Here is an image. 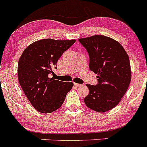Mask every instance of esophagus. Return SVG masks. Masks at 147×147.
I'll use <instances>...</instances> for the list:
<instances>
[{
	"label": "esophagus",
	"mask_w": 147,
	"mask_h": 147,
	"mask_svg": "<svg viewBox=\"0 0 147 147\" xmlns=\"http://www.w3.org/2000/svg\"><path fill=\"white\" fill-rule=\"evenodd\" d=\"M74 85H75V86H77V87H78V86H81V84H77V83H74Z\"/></svg>",
	"instance_id": "esophagus-1"
}]
</instances>
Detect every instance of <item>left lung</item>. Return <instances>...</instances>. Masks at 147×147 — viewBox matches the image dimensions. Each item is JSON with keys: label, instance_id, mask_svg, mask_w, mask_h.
Segmentation results:
<instances>
[{"label": "left lung", "instance_id": "8db88e82", "mask_svg": "<svg viewBox=\"0 0 147 147\" xmlns=\"http://www.w3.org/2000/svg\"><path fill=\"white\" fill-rule=\"evenodd\" d=\"M89 55V68L97 74L96 86L86 84L89 94L84 102L97 112H105L116 107L129 86L131 72L129 56L114 39L96 35L79 39Z\"/></svg>", "mask_w": 147, "mask_h": 147}]
</instances>
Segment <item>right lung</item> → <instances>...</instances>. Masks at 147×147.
<instances>
[{
    "label": "right lung",
    "mask_w": 147,
    "mask_h": 147,
    "mask_svg": "<svg viewBox=\"0 0 147 147\" xmlns=\"http://www.w3.org/2000/svg\"><path fill=\"white\" fill-rule=\"evenodd\" d=\"M75 40L44 39L28 46L18 61V76L23 92L39 112L51 113L62 105L73 83L56 80L53 74L56 63Z\"/></svg>",
    "instance_id": "right-lung-1"
}]
</instances>
